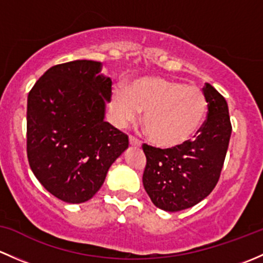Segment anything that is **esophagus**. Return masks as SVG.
I'll list each match as a JSON object with an SVG mask.
<instances>
[{
    "instance_id": "obj_1",
    "label": "esophagus",
    "mask_w": 263,
    "mask_h": 263,
    "mask_svg": "<svg viewBox=\"0 0 263 263\" xmlns=\"http://www.w3.org/2000/svg\"><path fill=\"white\" fill-rule=\"evenodd\" d=\"M129 143H130L133 147H140V142L134 137H129Z\"/></svg>"
}]
</instances>
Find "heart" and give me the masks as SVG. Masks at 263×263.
<instances>
[{
    "mask_svg": "<svg viewBox=\"0 0 263 263\" xmlns=\"http://www.w3.org/2000/svg\"><path fill=\"white\" fill-rule=\"evenodd\" d=\"M206 97L196 86L163 77H142L126 90L115 92L111 111L119 125L143 115V129L151 142L172 148L190 140L206 114Z\"/></svg>",
    "mask_w": 263,
    "mask_h": 263,
    "instance_id": "b5f03b06",
    "label": "heart"
}]
</instances>
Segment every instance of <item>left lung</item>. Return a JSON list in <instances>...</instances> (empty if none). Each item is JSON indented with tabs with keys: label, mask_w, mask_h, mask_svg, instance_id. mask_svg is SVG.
Listing matches in <instances>:
<instances>
[{
	"label": "left lung",
	"mask_w": 263,
	"mask_h": 263,
	"mask_svg": "<svg viewBox=\"0 0 263 263\" xmlns=\"http://www.w3.org/2000/svg\"><path fill=\"white\" fill-rule=\"evenodd\" d=\"M202 92L208 116L194 140L167 149L143 144L147 157L143 186L152 202L166 212L199 204L220 177L232 134L228 104L209 83Z\"/></svg>",
	"instance_id": "obj_1"
}]
</instances>
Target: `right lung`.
<instances>
[{"mask_svg":"<svg viewBox=\"0 0 263 263\" xmlns=\"http://www.w3.org/2000/svg\"><path fill=\"white\" fill-rule=\"evenodd\" d=\"M95 61L48 69L28 96L26 152L40 183L59 200L81 204L104 183L128 148V135L105 121L111 80Z\"/></svg>","mask_w":263,"mask_h":263,"instance_id":"1","label":"right lung"}]
</instances>
